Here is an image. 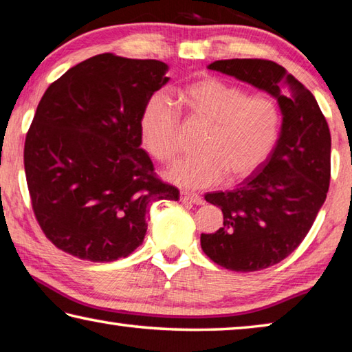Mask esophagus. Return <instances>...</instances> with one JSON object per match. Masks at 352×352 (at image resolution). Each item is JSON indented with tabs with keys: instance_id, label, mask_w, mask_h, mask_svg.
Instances as JSON below:
<instances>
[{
	"instance_id": "esophagus-1",
	"label": "esophagus",
	"mask_w": 352,
	"mask_h": 352,
	"mask_svg": "<svg viewBox=\"0 0 352 352\" xmlns=\"http://www.w3.org/2000/svg\"><path fill=\"white\" fill-rule=\"evenodd\" d=\"M180 197H182L183 201H189V204H194V205H201V204H204V199H201L199 194L189 192V190H182Z\"/></svg>"
}]
</instances>
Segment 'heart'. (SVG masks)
Listing matches in <instances>:
<instances>
[{
  "mask_svg": "<svg viewBox=\"0 0 352 352\" xmlns=\"http://www.w3.org/2000/svg\"><path fill=\"white\" fill-rule=\"evenodd\" d=\"M190 116L210 124L197 155L182 160L168 177L182 186L206 188L226 174L236 183L261 169L276 147L281 110L272 94H250L245 87L217 77H204L182 88ZM142 142L152 157L169 164L182 151V118L174 100L157 93L140 119Z\"/></svg>",
  "mask_w": 352,
  "mask_h": 352,
  "instance_id": "heart-1",
  "label": "heart"
}]
</instances>
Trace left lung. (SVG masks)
<instances>
[{"instance_id": "obj_1", "label": "left lung", "mask_w": 352, "mask_h": 352, "mask_svg": "<svg viewBox=\"0 0 352 352\" xmlns=\"http://www.w3.org/2000/svg\"><path fill=\"white\" fill-rule=\"evenodd\" d=\"M276 98L281 133L269 160L233 190L208 192L223 226L201 234V250L220 267L256 272L275 265L300 245L326 200L331 182V132L314 94L281 65L264 58L212 62Z\"/></svg>"}]
</instances>
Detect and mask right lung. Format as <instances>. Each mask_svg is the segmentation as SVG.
I'll return each mask as SVG.
<instances>
[{
    "label": "right lung",
    "instance_id": "add662e5",
    "mask_svg": "<svg viewBox=\"0 0 352 352\" xmlns=\"http://www.w3.org/2000/svg\"><path fill=\"white\" fill-rule=\"evenodd\" d=\"M169 67L111 52L69 68L40 99L25 141L34 216L57 248L111 262L144 241L147 206L178 200L141 148L147 100Z\"/></svg>",
    "mask_w": 352,
    "mask_h": 352
}]
</instances>
